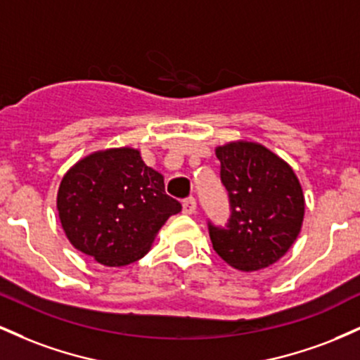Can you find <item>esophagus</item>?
<instances>
[{
    "mask_svg": "<svg viewBox=\"0 0 360 360\" xmlns=\"http://www.w3.org/2000/svg\"><path fill=\"white\" fill-rule=\"evenodd\" d=\"M196 200H194V198H188V200H184V203H183V212L186 213V214H194L196 213Z\"/></svg>",
    "mask_w": 360,
    "mask_h": 360,
    "instance_id": "1",
    "label": "esophagus"
}]
</instances>
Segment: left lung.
I'll use <instances>...</instances> for the list:
<instances>
[{"mask_svg": "<svg viewBox=\"0 0 360 360\" xmlns=\"http://www.w3.org/2000/svg\"><path fill=\"white\" fill-rule=\"evenodd\" d=\"M232 206L229 229L210 225L213 249L233 269H266L286 255L303 226L304 194L283 157L259 142L214 148Z\"/></svg>", "mask_w": 360, "mask_h": 360, "instance_id": "left-lung-1", "label": "left lung"}]
</instances>
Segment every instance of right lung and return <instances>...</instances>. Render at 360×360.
<instances>
[{"label": "right lung", "instance_id": "add662e5", "mask_svg": "<svg viewBox=\"0 0 360 360\" xmlns=\"http://www.w3.org/2000/svg\"><path fill=\"white\" fill-rule=\"evenodd\" d=\"M60 226L74 249L106 267L142 259L169 220L181 212L164 176L139 148L91 152L65 172L57 191Z\"/></svg>", "mask_w": 360, "mask_h": 360}]
</instances>
